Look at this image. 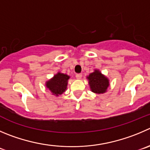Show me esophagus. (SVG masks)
<instances>
[{"label":"esophagus","mask_w":150,"mask_h":150,"mask_svg":"<svg viewBox=\"0 0 150 150\" xmlns=\"http://www.w3.org/2000/svg\"><path fill=\"white\" fill-rule=\"evenodd\" d=\"M76 77L77 79H81L82 77V74H76Z\"/></svg>","instance_id":"1"}]
</instances>
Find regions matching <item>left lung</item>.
<instances>
[{
    "instance_id": "left-lung-1",
    "label": "left lung",
    "mask_w": 150,
    "mask_h": 150,
    "mask_svg": "<svg viewBox=\"0 0 150 150\" xmlns=\"http://www.w3.org/2000/svg\"><path fill=\"white\" fill-rule=\"evenodd\" d=\"M89 85L93 92L96 93H103L106 92L109 86V80L102 75L99 71L96 70L88 76Z\"/></svg>"
}]
</instances>
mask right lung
<instances>
[{
  "label": "right lung",
  "instance_id": "obj_1",
  "mask_svg": "<svg viewBox=\"0 0 150 150\" xmlns=\"http://www.w3.org/2000/svg\"><path fill=\"white\" fill-rule=\"evenodd\" d=\"M69 78L70 76L66 74L58 73L53 79L46 82V87L53 94L56 96L61 95L66 90Z\"/></svg>",
  "mask_w": 150,
  "mask_h": 150
}]
</instances>
